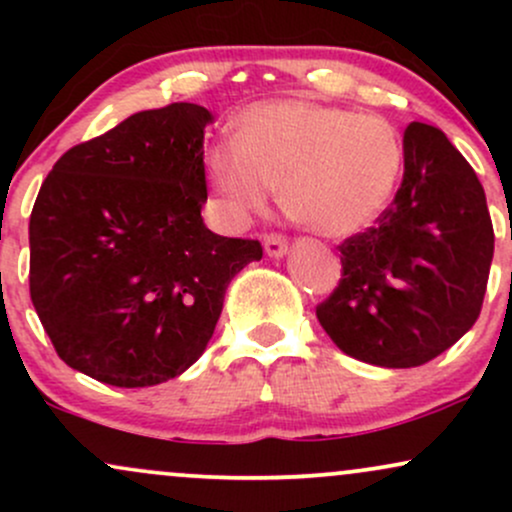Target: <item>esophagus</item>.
<instances>
[{
  "instance_id": "34e87169",
  "label": "esophagus",
  "mask_w": 512,
  "mask_h": 512,
  "mask_svg": "<svg viewBox=\"0 0 512 512\" xmlns=\"http://www.w3.org/2000/svg\"><path fill=\"white\" fill-rule=\"evenodd\" d=\"M264 252L269 257H274V260H279V257H284L289 252V240L279 236V233H269V236H264Z\"/></svg>"
}]
</instances>
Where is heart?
Here are the masks:
<instances>
[{"instance_id":"b5f03b06","label":"heart","mask_w":512,"mask_h":512,"mask_svg":"<svg viewBox=\"0 0 512 512\" xmlns=\"http://www.w3.org/2000/svg\"><path fill=\"white\" fill-rule=\"evenodd\" d=\"M402 166L399 134L383 117L296 98L245 108L236 137L204 154L207 180L228 219L262 211L279 185L286 214L327 238L351 236L378 219Z\"/></svg>"}]
</instances>
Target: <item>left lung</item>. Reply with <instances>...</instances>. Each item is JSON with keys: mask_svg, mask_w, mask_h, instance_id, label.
I'll return each mask as SVG.
<instances>
[{"mask_svg": "<svg viewBox=\"0 0 512 512\" xmlns=\"http://www.w3.org/2000/svg\"><path fill=\"white\" fill-rule=\"evenodd\" d=\"M342 279L317 305L346 356L414 368L472 330L493 260L484 187L438 127L404 129V178L373 228L346 238Z\"/></svg>", "mask_w": 512, "mask_h": 512, "instance_id": "obj_1", "label": "left lung"}]
</instances>
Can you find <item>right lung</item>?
<instances>
[{
	"label": "right lung",
	"mask_w": 512,
	"mask_h": 512,
	"mask_svg": "<svg viewBox=\"0 0 512 512\" xmlns=\"http://www.w3.org/2000/svg\"><path fill=\"white\" fill-rule=\"evenodd\" d=\"M195 103L144 110L50 170L33 204L31 301L57 356L115 387L178 378L207 349L223 296L260 240L204 226Z\"/></svg>",
	"instance_id": "1"
}]
</instances>
